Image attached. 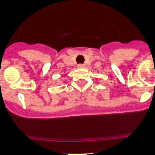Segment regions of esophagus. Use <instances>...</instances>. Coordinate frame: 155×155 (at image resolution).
Segmentation results:
<instances>
[{
    "mask_svg": "<svg viewBox=\"0 0 155 155\" xmlns=\"http://www.w3.org/2000/svg\"><path fill=\"white\" fill-rule=\"evenodd\" d=\"M77 68L79 69H82V68H85V65H84V64H78Z\"/></svg>",
    "mask_w": 155,
    "mask_h": 155,
    "instance_id": "esophagus-1",
    "label": "esophagus"
}]
</instances>
